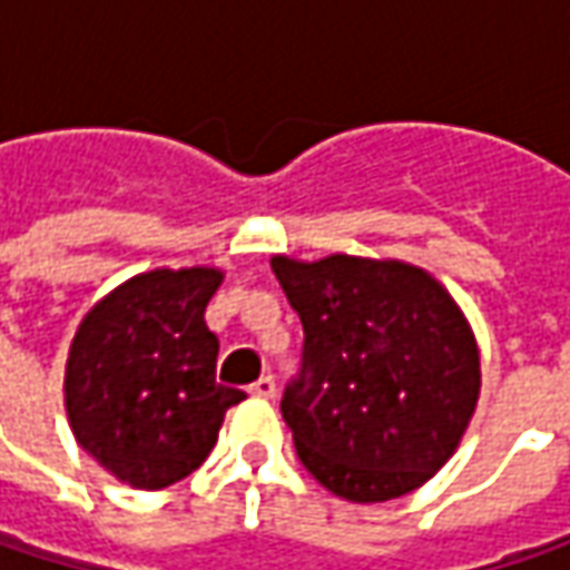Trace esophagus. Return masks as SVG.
Here are the masks:
<instances>
[{
    "mask_svg": "<svg viewBox=\"0 0 570 570\" xmlns=\"http://www.w3.org/2000/svg\"><path fill=\"white\" fill-rule=\"evenodd\" d=\"M253 396H263V400H273L275 396V381L273 377H259V381L250 386Z\"/></svg>",
    "mask_w": 570,
    "mask_h": 570,
    "instance_id": "34e87169",
    "label": "esophagus"
}]
</instances>
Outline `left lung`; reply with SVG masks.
I'll return each mask as SVG.
<instances>
[{"instance_id": "obj_1", "label": "left lung", "mask_w": 570, "mask_h": 570, "mask_svg": "<svg viewBox=\"0 0 570 570\" xmlns=\"http://www.w3.org/2000/svg\"><path fill=\"white\" fill-rule=\"evenodd\" d=\"M304 323L282 396L304 470L355 504L422 489L460 448L482 390L479 345L450 292L403 259L273 256Z\"/></svg>"}]
</instances>
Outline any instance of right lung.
I'll return each mask as SVG.
<instances>
[{
	"instance_id": "right-lung-1",
	"label": "right lung",
	"mask_w": 570,
	"mask_h": 570,
	"mask_svg": "<svg viewBox=\"0 0 570 570\" xmlns=\"http://www.w3.org/2000/svg\"><path fill=\"white\" fill-rule=\"evenodd\" d=\"M225 273L151 269L81 317L66 358V415L78 448L120 482L167 489L199 470L244 390L215 383L206 307Z\"/></svg>"
}]
</instances>
